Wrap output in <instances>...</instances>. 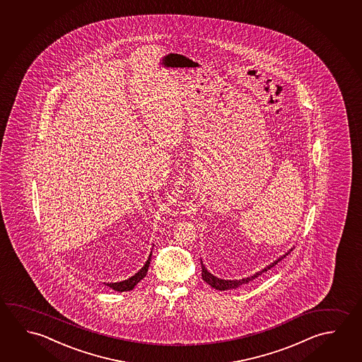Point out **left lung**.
Returning a JSON list of instances; mask_svg holds the SVG:
<instances>
[{
	"label": "left lung",
	"mask_w": 362,
	"mask_h": 362,
	"mask_svg": "<svg viewBox=\"0 0 362 362\" xmlns=\"http://www.w3.org/2000/svg\"><path fill=\"white\" fill-rule=\"evenodd\" d=\"M288 255V254H286ZM284 256H281L280 259H278L276 261H274L272 265H269V267H265L262 272L260 273H256L255 275H252V276H250V278L240 279V280H223V279L217 278V276H214L212 274L208 272L207 269L204 267L203 265V262H202V278L203 280L207 283V284L211 285L212 288L214 289H217V291H227V289H235V288H238V286H241L243 284H247L249 281L251 280H254V279L257 278L259 275H261L262 273H265L267 272L269 269H272V267H275L276 264H278L279 261L283 260L284 259Z\"/></svg>",
	"instance_id": "obj_1"
}]
</instances>
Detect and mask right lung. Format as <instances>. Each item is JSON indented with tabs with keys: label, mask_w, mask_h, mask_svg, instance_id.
Instances as JSON below:
<instances>
[{
	"label": "right lung",
	"mask_w": 362,
	"mask_h": 362,
	"mask_svg": "<svg viewBox=\"0 0 362 362\" xmlns=\"http://www.w3.org/2000/svg\"><path fill=\"white\" fill-rule=\"evenodd\" d=\"M150 259H151V254L148 256L146 264L141 267V270H140L139 273L135 274L134 276H131L130 279L124 280V281H119V283H110V284L107 285H108L110 288H112L113 291H132V289L136 286L137 283H139L141 279L145 278V275L148 274V265H150Z\"/></svg>",
	"instance_id": "obj_1"
}]
</instances>
